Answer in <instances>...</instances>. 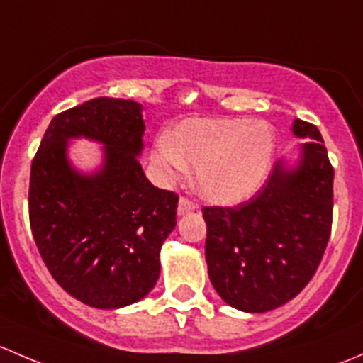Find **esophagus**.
<instances>
[{"label": "esophagus", "instance_id": "34e87169", "mask_svg": "<svg viewBox=\"0 0 363 363\" xmlns=\"http://www.w3.org/2000/svg\"><path fill=\"white\" fill-rule=\"evenodd\" d=\"M197 208H199V206H197L194 201H189L186 197H182L180 203H178V215H180V216L186 215V213H190V211H196Z\"/></svg>", "mask_w": 363, "mask_h": 363}]
</instances>
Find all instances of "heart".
<instances>
[{"mask_svg":"<svg viewBox=\"0 0 363 363\" xmlns=\"http://www.w3.org/2000/svg\"><path fill=\"white\" fill-rule=\"evenodd\" d=\"M274 157V133L246 118H189L155 141L152 160L166 178L196 169L197 192L215 204H238L260 189Z\"/></svg>","mask_w":363,"mask_h":363,"instance_id":"heart-1","label":"heart"}]
</instances>
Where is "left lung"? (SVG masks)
<instances>
[{
  "label": "left lung",
  "instance_id": "8db88e82",
  "mask_svg": "<svg viewBox=\"0 0 363 363\" xmlns=\"http://www.w3.org/2000/svg\"><path fill=\"white\" fill-rule=\"evenodd\" d=\"M309 138L301 160H278L252 199L234 208H203L208 274L216 294L246 313L292 301L316 272L327 248L334 208V167L318 127L295 118Z\"/></svg>",
  "mask_w": 363,
  "mask_h": 363
}]
</instances>
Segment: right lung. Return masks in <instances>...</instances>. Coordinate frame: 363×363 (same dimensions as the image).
<instances>
[{
  "label": "right lung",
  "mask_w": 363,
  "mask_h": 363,
  "mask_svg": "<svg viewBox=\"0 0 363 363\" xmlns=\"http://www.w3.org/2000/svg\"><path fill=\"white\" fill-rule=\"evenodd\" d=\"M143 133L140 103L96 98L55 115L33 159V238L55 281L92 308H124L150 292L177 227L178 196L152 185L138 160ZM73 137L105 145L98 172L70 166Z\"/></svg>",
  "instance_id": "1"
}]
</instances>
